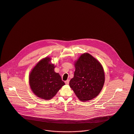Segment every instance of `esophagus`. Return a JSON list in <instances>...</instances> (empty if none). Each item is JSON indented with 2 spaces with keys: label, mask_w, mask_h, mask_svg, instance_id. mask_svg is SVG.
I'll return each mask as SVG.
<instances>
[{
  "label": "esophagus",
  "mask_w": 134,
  "mask_h": 134,
  "mask_svg": "<svg viewBox=\"0 0 134 134\" xmlns=\"http://www.w3.org/2000/svg\"><path fill=\"white\" fill-rule=\"evenodd\" d=\"M69 80H67L66 81H65V83H66V85H68V84H69Z\"/></svg>",
  "instance_id": "esophagus-1"
}]
</instances>
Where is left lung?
Masks as SVG:
<instances>
[{"mask_svg":"<svg viewBox=\"0 0 134 134\" xmlns=\"http://www.w3.org/2000/svg\"><path fill=\"white\" fill-rule=\"evenodd\" d=\"M75 71L69 86L82 102L97 97L105 82V74L101 64L89 53L82 54L74 63Z\"/></svg>","mask_w":134,"mask_h":134,"instance_id":"8db88e82","label":"left lung"}]
</instances>
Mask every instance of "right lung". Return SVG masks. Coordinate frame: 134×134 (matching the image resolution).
Instances as JSON below:
<instances>
[{"label": "right lung", "instance_id": "add662e5", "mask_svg": "<svg viewBox=\"0 0 134 134\" xmlns=\"http://www.w3.org/2000/svg\"><path fill=\"white\" fill-rule=\"evenodd\" d=\"M49 57L40 60L32 69L29 77L30 88L37 97L48 100L52 99L65 84Z\"/></svg>", "mask_w": 134, "mask_h": 134}]
</instances>
